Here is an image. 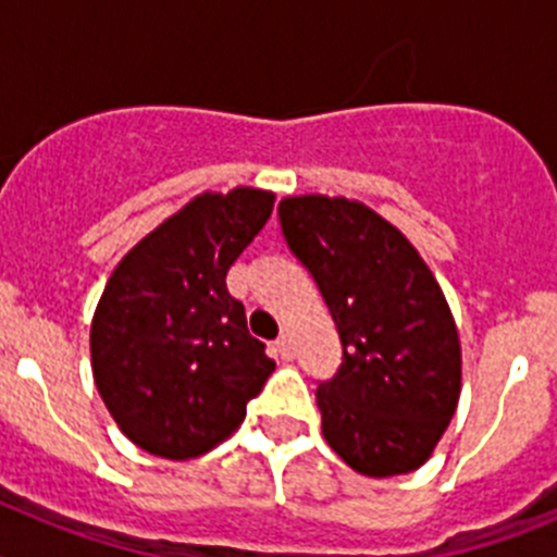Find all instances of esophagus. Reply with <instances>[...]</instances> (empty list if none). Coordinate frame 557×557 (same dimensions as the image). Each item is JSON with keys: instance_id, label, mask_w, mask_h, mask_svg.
<instances>
[{"instance_id": "esophagus-1", "label": "esophagus", "mask_w": 557, "mask_h": 557, "mask_svg": "<svg viewBox=\"0 0 557 557\" xmlns=\"http://www.w3.org/2000/svg\"><path fill=\"white\" fill-rule=\"evenodd\" d=\"M275 351H278V357L282 359H293L295 357V343H293V334L284 332L282 337L275 339Z\"/></svg>"}]
</instances>
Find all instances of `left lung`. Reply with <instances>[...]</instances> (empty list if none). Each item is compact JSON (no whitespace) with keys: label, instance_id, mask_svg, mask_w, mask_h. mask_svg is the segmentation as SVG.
I'll return each mask as SVG.
<instances>
[{"label":"left lung","instance_id":"1","mask_svg":"<svg viewBox=\"0 0 557 557\" xmlns=\"http://www.w3.org/2000/svg\"><path fill=\"white\" fill-rule=\"evenodd\" d=\"M278 218L343 346L339 371L314 393L326 444L366 476L421 469L460 398L444 289L410 239L359 200L298 195Z\"/></svg>","mask_w":557,"mask_h":557}]
</instances>
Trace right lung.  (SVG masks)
I'll use <instances>...</instances> for the list:
<instances>
[{
	"label": "right lung",
	"instance_id": "1",
	"mask_svg": "<svg viewBox=\"0 0 557 557\" xmlns=\"http://www.w3.org/2000/svg\"><path fill=\"white\" fill-rule=\"evenodd\" d=\"M273 191H203L133 245L91 321L95 385L139 449L189 460L245 421L275 362L250 337L228 268L273 211Z\"/></svg>",
	"mask_w": 557,
	"mask_h": 557
}]
</instances>
